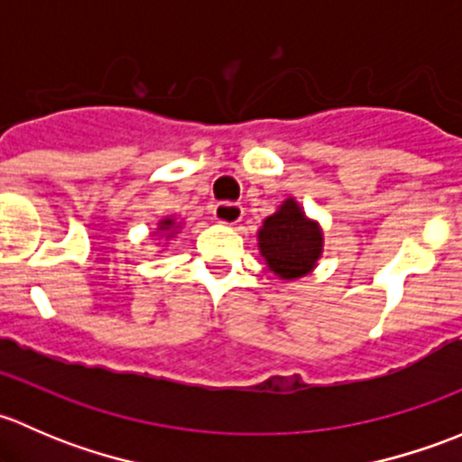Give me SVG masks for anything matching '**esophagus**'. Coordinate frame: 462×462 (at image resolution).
<instances>
[{"instance_id": "34e87169", "label": "esophagus", "mask_w": 462, "mask_h": 462, "mask_svg": "<svg viewBox=\"0 0 462 462\" xmlns=\"http://www.w3.org/2000/svg\"><path fill=\"white\" fill-rule=\"evenodd\" d=\"M214 221L223 226H236L244 218V208L239 203H217L214 205Z\"/></svg>"}]
</instances>
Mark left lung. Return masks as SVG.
<instances>
[{"label":"left lung","mask_w":462,"mask_h":462,"mask_svg":"<svg viewBox=\"0 0 462 462\" xmlns=\"http://www.w3.org/2000/svg\"><path fill=\"white\" fill-rule=\"evenodd\" d=\"M257 245L274 277L295 282L318 268L324 254V232L295 197H288L277 212L263 218L257 230Z\"/></svg>","instance_id":"1"}]
</instances>
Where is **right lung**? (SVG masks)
I'll return each mask as SVG.
<instances>
[{
	"label": "right lung",
	"instance_id": "obj_1",
	"mask_svg": "<svg viewBox=\"0 0 462 462\" xmlns=\"http://www.w3.org/2000/svg\"><path fill=\"white\" fill-rule=\"evenodd\" d=\"M180 227H183V221H180V218H176V217H162L161 221H158L156 232H153V235H156L158 239L171 241L176 235H179Z\"/></svg>",
	"mask_w": 462,
	"mask_h": 462
}]
</instances>
